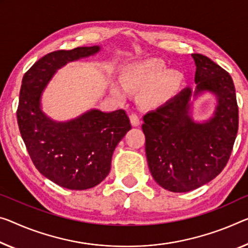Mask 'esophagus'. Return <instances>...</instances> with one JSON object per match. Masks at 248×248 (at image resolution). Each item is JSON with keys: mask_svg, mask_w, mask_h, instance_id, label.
<instances>
[{"mask_svg": "<svg viewBox=\"0 0 248 248\" xmlns=\"http://www.w3.org/2000/svg\"><path fill=\"white\" fill-rule=\"evenodd\" d=\"M129 120H131V123L133 126H139L140 124V119L136 113H132L131 115H129Z\"/></svg>", "mask_w": 248, "mask_h": 248, "instance_id": "obj_1", "label": "esophagus"}]
</instances>
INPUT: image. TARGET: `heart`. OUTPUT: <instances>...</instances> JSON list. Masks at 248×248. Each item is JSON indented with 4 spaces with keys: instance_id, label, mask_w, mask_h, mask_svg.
Masks as SVG:
<instances>
[{
    "instance_id": "obj_1",
    "label": "heart",
    "mask_w": 248,
    "mask_h": 248,
    "mask_svg": "<svg viewBox=\"0 0 248 248\" xmlns=\"http://www.w3.org/2000/svg\"><path fill=\"white\" fill-rule=\"evenodd\" d=\"M182 74L167 70L162 60L148 59L125 66L121 73L122 85H114V93L119 96L127 92L143 91V98L147 104H163L172 98L180 89Z\"/></svg>"
}]
</instances>
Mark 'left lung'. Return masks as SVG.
<instances>
[{
	"instance_id": "8db88e82",
	"label": "left lung",
	"mask_w": 248,
	"mask_h": 248,
	"mask_svg": "<svg viewBox=\"0 0 248 248\" xmlns=\"http://www.w3.org/2000/svg\"><path fill=\"white\" fill-rule=\"evenodd\" d=\"M196 90H183L143 117L151 174L163 188L185 193L206 184L226 166L238 131V106L232 76L207 56L192 54ZM203 90L217 97L216 115L206 124L189 116L190 100Z\"/></svg>"
}]
</instances>
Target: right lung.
<instances>
[{"instance_id":"1","label":"right lung","mask_w":248,"mask_h":248,"mask_svg":"<svg viewBox=\"0 0 248 248\" xmlns=\"http://www.w3.org/2000/svg\"><path fill=\"white\" fill-rule=\"evenodd\" d=\"M98 51L100 46H83L51 52L34 63L22 79L16 116L26 150L42 175L68 189L100 184L111 170L116 145L132 128L124 109H92L66 123L53 122L41 111V93L55 71Z\"/></svg>"}]
</instances>
